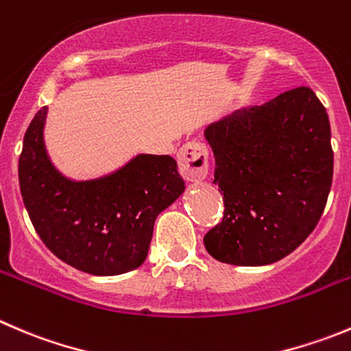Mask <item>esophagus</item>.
Segmentation results:
<instances>
[{"instance_id":"1","label":"esophagus","mask_w":351,"mask_h":351,"mask_svg":"<svg viewBox=\"0 0 351 351\" xmlns=\"http://www.w3.org/2000/svg\"><path fill=\"white\" fill-rule=\"evenodd\" d=\"M176 161H178V169L183 178L190 182L204 180L209 171V151L202 142L193 141L180 147Z\"/></svg>"}]
</instances>
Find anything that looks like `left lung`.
I'll list each match as a JSON object with an SVG mask.
<instances>
[{
	"label": "left lung",
	"instance_id": "left-lung-1",
	"mask_svg": "<svg viewBox=\"0 0 351 351\" xmlns=\"http://www.w3.org/2000/svg\"><path fill=\"white\" fill-rule=\"evenodd\" d=\"M223 195L207 252L233 266L281 261L314 231L332 183L331 125L308 87L234 111L204 132Z\"/></svg>",
	"mask_w": 351,
	"mask_h": 351
}]
</instances>
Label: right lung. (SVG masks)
Listing matches in <instances>:
<instances>
[{"mask_svg":"<svg viewBox=\"0 0 351 351\" xmlns=\"http://www.w3.org/2000/svg\"><path fill=\"white\" fill-rule=\"evenodd\" d=\"M47 108L23 137L19 182L37 234L68 266L96 276L128 273L145 261L154 221L185 190L171 156L138 154L111 175L68 180L44 147Z\"/></svg>","mask_w":351,"mask_h":351,"instance_id":"1","label":"right lung"}]
</instances>
